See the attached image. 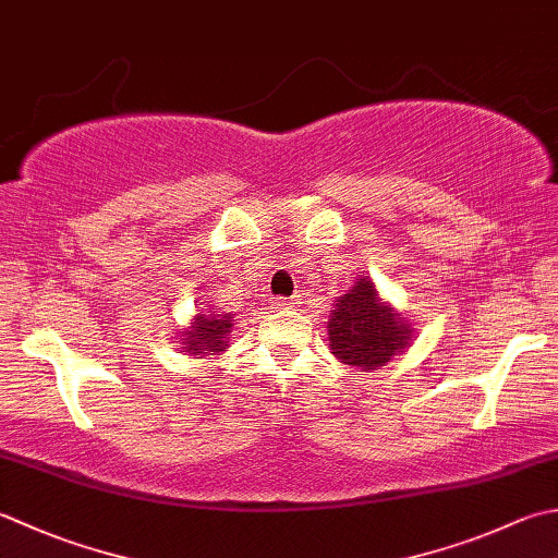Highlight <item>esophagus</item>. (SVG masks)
<instances>
[{
	"label": "esophagus",
	"mask_w": 558,
	"mask_h": 558,
	"mask_svg": "<svg viewBox=\"0 0 558 558\" xmlns=\"http://www.w3.org/2000/svg\"><path fill=\"white\" fill-rule=\"evenodd\" d=\"M292 304H298L294 302V298H280V300H276V310H288V307H292Z\"/></svg>",
	"instance_id": "esophagus-1"
}]
</instances>
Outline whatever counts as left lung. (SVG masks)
<instances>
[{
	"label": "left lung",
	"mask_w": 558,
	"mask_h": 558,
	"mask_svg": "<svg viewBox=\"0 0 558 558\" xmlns=\"http://www.w3.org/2000/svg\"><path fill=\"white\" fill-rule=\"evenodd\" d=\"M329 348L343 365L379 369L411 343L413 329L387 302L379 300L375 282L357 278L343 298H338L329 319Z\"/></svg>",
	"instance_id": "8db88e82"
}]
</instances>
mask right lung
<instances>
[{
  "label": "right lung",
  "mask_w": 558,
  "mask_h": 558,
  "mask_svg": "<svg viewBox=\"0 0 558 558\" xmlns=\"http://www.w3.org/2000/svg\"><path fill=\"white\" fill-rule=\"evenodd\" d=\"M232 314H198L189 329L183 331V351L191 355L222 353L229 343L227 338L232 333Z\"/></svg>",
  "instance_id": "right-lung-1"
}]
</instances>
